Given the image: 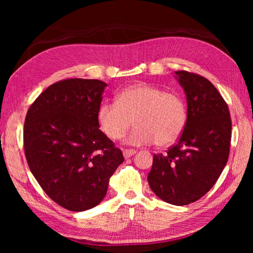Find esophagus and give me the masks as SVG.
<instances>
[{
    "instance_id": "34e87169",
    "label": "esophagus",
    "mask_w": 253,
    "mask_h": 253,
    "mask_svg": "<svg viewBox=\"0 0 253 253\" xmlns=\"http://www.w3.org/2000/svg\"><path fill=\"white\" fill-rule=\"evenodd\" d=\"M123 154H124V156H125V158H129L132 155H135L136 151L135 149H125V151L123 152Z\"/></svg>"
}]
</instances>
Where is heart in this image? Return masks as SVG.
I'll return each instance as SVG.
<instances>
[{"instance_id": "heart-1", "label": "heart", "mask_w": 253, "mask_h": 253, "mask_svg": "<svg viewBox=\"0 0 253 253\" xmlns=\"http://www.w3.org/2000/svg\"><path fill=\"white\" fill-rule=\"evenodd\" d=\"M186 107L181 97L156 85L139 83L124 88L116 102L104 101L98 107L97 121L110 139H121L132 123L135 128L126 143L142 146L156 142L169 146L181 137L186 124Z\"/></svg>"}]
</instances>
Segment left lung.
Segmentation results:
<instances>
[{"mask_svg": "<svg viewBox=\"0 0 253 253\" xmlns=\"http://www.w3.org/2000/svg\"><path fill=\"white\" fill-rule=\"evenodd\" d=\"M175 75L186 96L185 128L173 147L154 155L147 181L161 200L186 205L207 194L220 177L232 124L228 105L208 79L184 70Z\"/></svg>", "mask_w": 253, "mask_h": 253, "instance_id": "1", "label": "left lung"}]
</instances>
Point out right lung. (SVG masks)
<instances>
[{
    "label": "right lung",
    "instance_id": "right-lung-1",
    "mask_svg": "<svg viewBox=\"0 0 253 253\" xmlns=\"http://www.w3.org/2000/svg\"><path fill=\"white\" fill-rule=\"evenodd\" d=\"M107 84L66 79L28 110L23 143L30 170L51 200L75 212L104 200L123 153L99 129L97 110Z\"/></svg>",
    "mask_w": 253,
    "mask_h": 253
}]
</instances>
